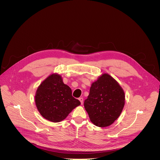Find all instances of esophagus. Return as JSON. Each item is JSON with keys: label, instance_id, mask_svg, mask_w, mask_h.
I'll list each match as a JSON object with an SVG mask.
<instances>
[{"label": "esophagus", "instance_id": "obj_1", "mask_svg": "<svg viewBox=\"0 0 160 160\" xmlns=\"http://www.w3.org/2000/svg\"><path fill=\"white\" fill-rule=\"evenodd\" d=\"M79 100L81 102V105L83 103V101H84V99H83V98L82 97H80V98H79Z\"/></svg>", "mask_w": 160, "mask_h": 160}]
</instances>
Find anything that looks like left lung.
<instances>
[{
  "label": "left lung",
  "mask_w": 160,
  "mask_h": 160,
  "mask_svg": "<svg viewBox=\"0 0 160 160\" xmlns=\"http://www.w3.org/2000/svg\"><path fill=\"white\" fill-rule=\"evenodd\" d=\"M124 103L125 94L122 88L112 76L104 73L92 84L84 105L92 122L105 128L118 118Z\"/></svg>",
  "instance_id": "1"
}]
</instances>
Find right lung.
<instances>
[{
  "label": "right lung",
  "instance_id": "add662e5",
  "mask_svg": "<svg viewBox=\"0 0 160 160\" xmlns=\"http://www.w3.org/2000/svg\"><path fill=\"white\" fill-rule=\"evenodd\" d=\"M35 103L40 113L47 120L58 122L65 119L81 102L72 96L71 88L65 84L57 73L49 75L38 87Z\"/></svg>",
  "mask_w": 160,
  "mask_h": 160
}]
</instances>
